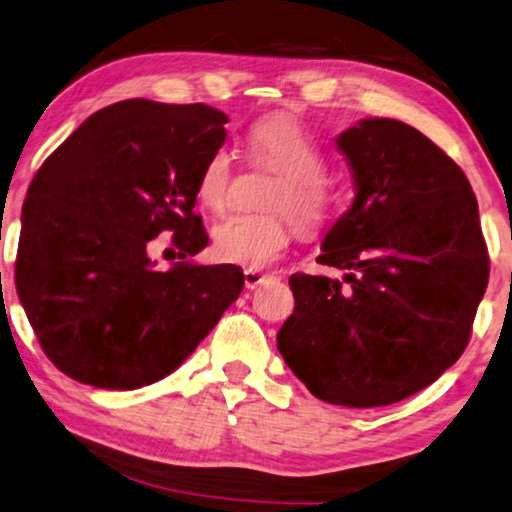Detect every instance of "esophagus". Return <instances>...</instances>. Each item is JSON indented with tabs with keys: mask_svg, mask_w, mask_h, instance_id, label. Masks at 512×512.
I'll use <instances>...</instances> for the list:
<instances>
[{
	"mask_svg": "<svg viewBox=\"0 0 512 512\" xmlns=\"http://www.w3.org/2000/svg\"><path fill=\"white\" fill-rule=\"evenodd\" d=\"M270 277H272V274L261 272V270H245V286L249 290H254L258 286H263V283L270 279Z\"/></svg>",
	"mask_w": 512,
	"mask_h": 512,
	"instance_id": "1",
	"label": "esophagus"
}]
</instances>
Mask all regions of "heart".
Here are the masks:
<instances>
[{
	"instance_id": "obj_1",
	"label": "heart",
	"mask_w": 512,
	"mask_h": 512,
	"mask_svg": "<svg viewBox=\"0 0 512 512\" xmlns=\"http://www.w3.org/2000/svg\"><path fill=\"white\" fill-rule=\"evenodd\" d=\"M249 148L258 162L281 174V183L267 201V208L283 210L304 233H316L334 212V196L325 183L327 160L320 146L288 116H272L249 130ZM231 187V155L215 151L203 164L199 199L210 210H224ZM288 217L281 212L249 215L235 212L222 219L212 233L217 258L249 270L277 261L290 240Z\"/></svg>"
}]
</instances>
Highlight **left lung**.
Listing matches in <instances>:
<instances>
[{
  "label": "left lung",
  "mask_w": 512,
  "mask_h": 512,
  "mask_svg": "<svg viewBox=\"0 0 512 512\" xmlns=\"http://www.w3.org/2000/svg\"><path fill=\"white\" fill-rule=\"evenodd\" d=\"M355 201L322 240L338 279L293 274L277 334L290 371L332 405L380 407L426 389L465 352L490 258L462 169L403 121L336 137Z\"/></svg>",
  "instance_id": "obj_1"
}]
</instances>
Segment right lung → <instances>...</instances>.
<instances>
[{"label":"right lung","instance_id":"right-lung-1","mask_svg":"<svg viewBox=\"0 0 512 512\" xmlns=\"http://www.w3.org/2000/svg\"><path fill=\"white\" fill-rule=\"evenodd\" d=\"M215 107L123 100L89 116L29 185L15 288L61 373L130 391L174 373L238 300L235 265H199L194 215L203 164L226 141ZM175 231L179 257L154 270L147 242Z\"/></svg>","mask_w":512,"mask_h":512}]
</instances>
